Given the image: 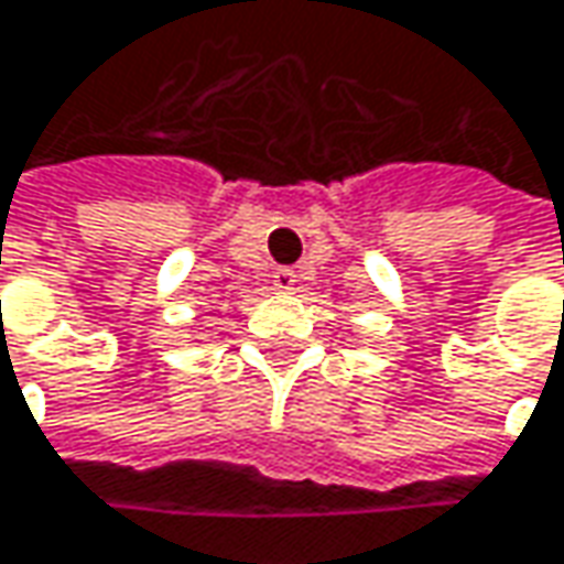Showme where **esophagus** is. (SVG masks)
<instances>
[{
	"instance_id": "34e87169",
	"label": "esophagus",
	"mask_w": 564,
	"mask_h": 564,
	"mask_svg": "<svg viewBox=\"0 0 564 564\" xmlns=\"http://www.w3.org/2000/svg\"><path fill=\"white\" fill-rule=\"evenodd\" d=\"M271 283H274V290L290 293V290L296 286V271H290V268H278V271L271 274Z\"/></svg>"
}]
</instances>
